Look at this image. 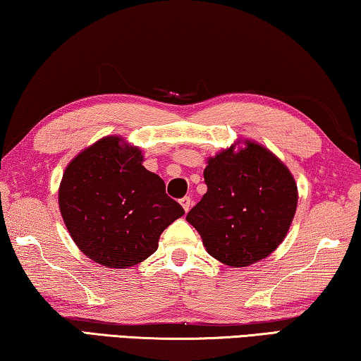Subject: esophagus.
Listing matches in <instances>:
<instances>
[{"instance_id": "esophagus-1", "label": "esophagus", "mask_w": 361, "mask_h": 361, "mask_svg": "<svg viewBox=\"0 0 361 361\" xmlns=\"http://www.w3.org/2000/svg\"><path fill=\"white\" fill-rule=\"evenodd\" d=\"M179 203H180L182 208H184V211H185V212L190 211V208H192V200H190V197H184V198H180V200H179Z\"/></svg>"}]
</instances>
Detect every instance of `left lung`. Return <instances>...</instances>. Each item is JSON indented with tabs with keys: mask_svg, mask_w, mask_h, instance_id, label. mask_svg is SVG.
Masks as SVG:
<instances>
[{
	"mask_svg": "<svg viewBox=\"0 0 361 361\" xmlns=\"http://www.w3.org/2000/svg\"><path fill=\"white\" fill-rule=\"evenodd\" d=\"M208 192L187 214L212 257L247 267L286 238L298 208L291 171L256 140H236L208 158Z\"/></svg>",
	"mask_w": 361,
	"mask_h": 361,
	"instance_id": "left-lung-1",
	"label": "left lung"
}]
</instances>
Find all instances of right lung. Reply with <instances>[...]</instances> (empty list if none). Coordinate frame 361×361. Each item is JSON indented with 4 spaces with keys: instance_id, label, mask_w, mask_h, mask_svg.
Returning <instances> with one entry per match:
<instances>
[{
    "instance_id": "add662e5",
    "label": "right lung",
    "mask_w": 361,
    "mask_h": 361,
    "mask_svg": "<svg viewBox=\"0 0 361 361\" xmlns=\"http://www.w3.org/2000/svg\"><path fill=\"white\" fill-rule=\"evenodd\" d=\"M144 153L120 135L81 150L63 171L59 209L80 251L104 267L128 269L152 256L159 235L185 214Z\"/></svg>"
}]
</instances>
